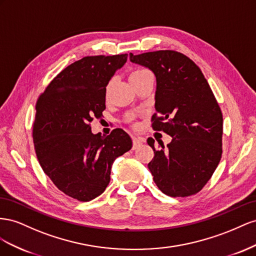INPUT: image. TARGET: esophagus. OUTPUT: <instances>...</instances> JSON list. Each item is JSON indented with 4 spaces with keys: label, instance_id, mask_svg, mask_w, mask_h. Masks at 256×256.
<instances>
[{
    "label": "esophagus",
    "instance_id": "esophagus-1",
    "mask_svg": "<svg viewBox=\"0 0 256 256\" xmlns=\"http://www.w3.org/2000/svg\"><path fill=\"white\" fill-rule=\"evenodd\" d=\"M142 144V140H140V138H133V150L140 148Z\"/></svg>",
    "mask_w": 256,
    "mask_h": 256
}]
</instances>
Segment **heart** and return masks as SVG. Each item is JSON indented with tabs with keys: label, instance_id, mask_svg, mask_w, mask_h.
Segmentation results:
<instances>
[{
	"label": "heart",
	"instance_id": "b5f03b06",
	"mask_svg": "<svg viewBox=\"0 0 256 256\" xmlns=\"http://www.w3.org/2000/svg\"><path fill=\"white\" fill-rule=\"evenodd\" d=\"M149 72H150L149 70H144V68L135 70L132 72V74L130 75V82H132V84H134V82H137V80H140L142 77H144L146 74H149ZM110 86H112V82H109L107 84V86H106V90H105L106 96H108V91H109V88H110Z\"/></svg>",
	"mask_w": 256,
	"mask_h": 256
}]
</instances>
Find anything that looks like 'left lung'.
<instances>
[{
    "instance_id": "1",
    "label": "left lung",
    "mask_w": 256,
    "mask_h": 256,
    "mask_svg": "<svg viewBox=\"0 0 256 256\" xmlns=\"http://www.w3.org/2000/svg\"><path fill=\"white\" fill-rule=\"evenodd\" d=\"M130 60L150 68L156 77L152 128L172 136V142L154 148L148 168L158 188L172 197L198 193L212 176L222 156L223 116L200 68L174 50H158Z\"/></svg>"
}]
</instances>
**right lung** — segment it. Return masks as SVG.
Wrapping results in <instances>:
<instances>
[{
  "label": "right lung",
  "mask_w": 256,
  "mask_h": 256,
  "mask_svg": "<svg viewBox=\"0 0 256 256\" xmlns=\"http://www.w3.org/2000/svg\"><path fill=\"white\" fill-rule=\"evenodd\" d=\"M126 59V54L84 56L59 72L36 102L32 136L40 165L60 191L79 202L105 191L114 160L132 148L123 130L103 137L90 126L105 110L106 86Z\"/></svg>",
  "instance_id": "obj_1"
}]
</instances>
